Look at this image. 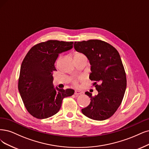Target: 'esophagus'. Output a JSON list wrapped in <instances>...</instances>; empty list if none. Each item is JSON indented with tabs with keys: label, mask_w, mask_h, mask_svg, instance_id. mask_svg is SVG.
<instances>
[{
	"label": "esophagus",
	"mask_w": 149,
	"mask_h": 149,
	"mask_svg": "<svg viewBox=\"0 0 149 149\" xmlns=\"http://www.w3.org/2000/svg\"><path fill=\"white\" fill-rule=\"evenodd\" d=\"M81 91H77V90H76V91H75V93H74V95H77V96H78V95H81Z\"/></svg>",
	"instance_id": "obj_1"
}]
</instances>
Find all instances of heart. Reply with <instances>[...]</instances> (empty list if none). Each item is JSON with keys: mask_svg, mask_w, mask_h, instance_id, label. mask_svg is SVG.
<instances>
[{"mask_svg": "<svg viewBox=\"0 0 149 149\" xmlns=\"http://www.w3.org/2000/svg\"><path fill=\"white\" fill-rule=\"evenodd\" d=\"M82 56H85L84 54H82L81 53H76L75 54V56H74V58H79V57H82ZM72 83L75 85H77L78 84V80L77 79H74L72 80Z\"/></svg>", "mask_w": 149, "mask_h": 149, "instance_id": "1", "label": "heart"}]
</instances>
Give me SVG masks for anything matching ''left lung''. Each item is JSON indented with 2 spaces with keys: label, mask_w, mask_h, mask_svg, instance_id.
I'll return each mask as SVG.
<instances>
[{
  "label": "left lung",
  "mask_w": 149,
  "mask_h": 149,
  "mask_svg": "<svg viewBox=\"0 0 149 149\" xmlns=\"http://www.w3.org/2000/svg\"><path fill=\"white\" fill-rule=\"evenodd\" d=\"M74 47L88 59L91 71L89 78L95 81L93 85L98 92L95 96L85 92L91 101L81 112L93 120H106L120 106L126 88V74L120 54L113 46L99 40L75 42Z\"/></svg>",
  "instance_id": "left-lung-1"
}]
</instances>
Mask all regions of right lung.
<instances>
[{"mask_svg": "<svg viewBox=\"0 0 149 149\" xmlns=\"http://www.w3.org/2000/svg\"><path fill=\"white\" fill-rule=\"evenodd\" d=\"M73 48L72 42L48 40L32 47L21 65L18 90L28 112L38 119L58 113L62 101L74 95L72 89H59L53 84L54 63L58 55Z\"/></svg>", "mask_w": 149, "mask_h": 149, "instance_id": "add662e5", "label": "right lung"}]
</instances>
